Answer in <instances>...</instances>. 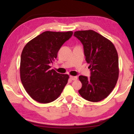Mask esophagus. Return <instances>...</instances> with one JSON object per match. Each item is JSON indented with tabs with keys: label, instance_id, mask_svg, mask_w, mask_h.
<instances>
[{
	"label": "esophagus",
	"instance_id": "obj_1",
	"mask_svg": "<svg viewBox=\"0 0 134 134\" xmlns=\"http://www.w3.org/2000/svg\"><path fill=\"white\" fill-rule=\"evenodd\" d=\"M70 79H71V80H77V77L71 76H70Z\"/></svg>",
	"mask_w": 134,
	"mask_h": 134
}]
</instances>
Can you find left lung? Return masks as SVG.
Listing matches in <instances>:
<instances>
[{
  "label": "left lung",
  "mask_w": 134,
  "mask_h": 134,
  "mask_svg": "<svg viewBox=\"0 0 134 134\" xmlns=\"http://www.w3.org/2000/svg\"><path fill=\"white\" fill-rule=\"evenodd\" d=\"M74 36L82 43L86 61L91 76H79L82 87L81 96L97 102L105 99L116 86L119 77L118 55L113 43L93 30L74 32Z\"/></svg>",
  "instance_id": "left-lung-1"
}]
</instances>
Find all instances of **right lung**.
I'll use <instances>...</instances> for the list:
<instances>
[{
    "mask_svg": "<svg viewBox=\"0 0 134 134\" xmlns=\"http://www.w3.org/2000/svg\"><path fill=\"white\" fill-rule=\"evenodd\" d=\"M72 33L45 31L24 47L20 64L21 82L28 94L38 102L48 103L55 100L67 85L69 76L51 70L50 64Z\"/></svg>",
    "mask_w": 134,
    "mask_h": 134,
    "instance_id": "add662e5",
    "label": "right lung"
}]
</instances>
